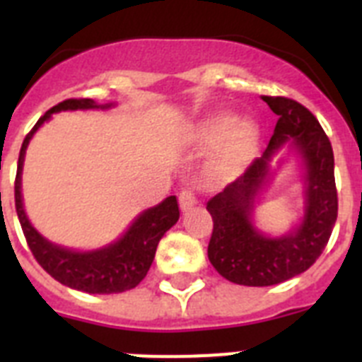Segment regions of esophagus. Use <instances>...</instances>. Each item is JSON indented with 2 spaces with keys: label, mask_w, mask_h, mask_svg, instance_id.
<instances>
[{
  "label": "esophagus",
  "mask_w": 362,
  "mask_h": 362,
  "mask_svg": "<svg viewBox=\"0 0 362 362\" xmlns=\"http://www.w3.org/2000/svg\"><path fill=\"white\" fill-rule=\"evenodd\" d=\"M196 203H197L196 187H192V185H187V187L181 190V194H179V205H181V209H183V211H188V209L196 205Z\"/></svg>",
  "instance_id": "1"
}]
</instances>
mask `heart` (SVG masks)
Masks as SVG:
<instances>
[{
  "label": "heart",
  "instance_id": "obj_1",
  "mask_svg": "<svg viewBox=\"0 0 362 362\" xmlns=\"http://www.w3.org/2000/svg\"><path fill=\"white\" fill-rule=\"evenodd\" d=\"M258 128L252 122H243L234 113H219L206 119L197 132V139L206 146H219L216 170L221 175H234L247 166L258 148Z\"/></svg>",
  "mask_w": 362,
  "mask_h": 362
}]
</instances>
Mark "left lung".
Wrapping results in <instances>:
<instances>
[{
    "mask_svg": "<svg viewBox=\"0 0 362 362\" xmlns=\"http://www.w3.org/2000/svg\"><path fill=\"white\" fill-rule=\"evenodd\" d=\"M278 115L264 156L206 203L214 228L209 260L228 282L274 286L304 273L322 255L337 221L333 150L328 135L308 107L286 97H262ZM290 143L305 163L306 206L301 225L286 237H265L252 225L254 199L270 175V160Z\"/></svg>",
    "mask_w": 362,
    "mask_h": 362,
    "instance_id": "1",
    "label": "left lung"
}]
</instances>
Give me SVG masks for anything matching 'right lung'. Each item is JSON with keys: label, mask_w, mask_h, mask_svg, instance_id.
Returning a JSON list of instances; mask_svg holds the SVG:
<instances>
[{"label": "right lung", "mask_w": 362, "mask_h": 362, "mask_svg": "<svg viewBox=\"0 0 362 362\" xmlns=\"http://www.w3.org/2000/svg\"><path fill=\"white\" fill-rule=\"evenodd\" d=\"M98 106L91 98H67L60 102L34 124L21 144L20 157H18V172L14 181V199H16V212L20 218L21 228L25 234L27 245L43 269L47 271L54 280L73 289L93 295H110V293H122L134 289L141 284L150 269L153 256L157 251V243L170 227H174L179 219V205L175 196L166 197L157 206H151L143 214H139L134 223L129 225L117 242L97 249V251H71L66 247L54 245L42 236L30 225L21 199V170L29 141L36 134V129L51 119L52 113L67 110H95Z\"/></svg>", "instance_id": "obj_1"}]
</instances>
